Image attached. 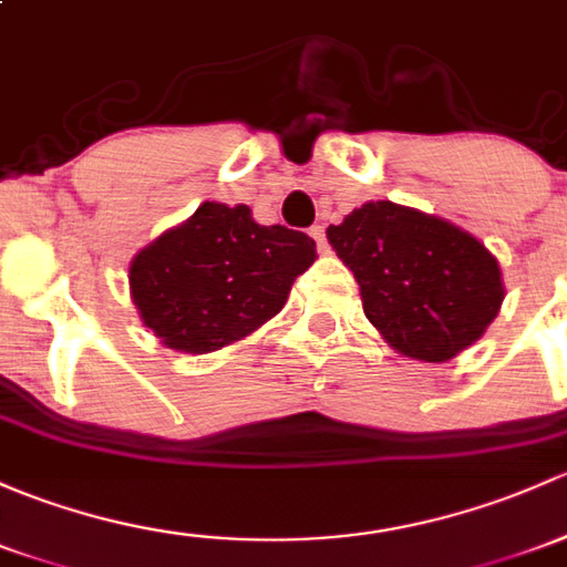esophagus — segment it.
Instances as JSON below:
<instances>
[{
  "label": "esophagus",
  "mask_w": 567,
  "mask_h": 567,
  "mask_svg": "<svg viewBox=\"0 0 567 567\" xmlns=\"http://www.w3.org/2000/svg\"><path fill=\"white\" fill-rule=\"evenodd\" d=\"M309 236L315 238V244H318L320 252H329V241H326V225H312V228H309Z\"/></svg>",
  "instance_id": "obj_1"
}]
</instances>
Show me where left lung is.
<instances>
[{
	"label": "left lung",
	"instance_id": "8db88e82",
	"mask_svg": "<svg viewBox=\"0 0 567 567\" xmlns=\"http://www.w3.org/2000/svg\"><path fill=\"white\" fill-rule=\"evenodd\" d=\"M326 236L361 285L369 323L410 359H454L497 318V260L445 219L372 200Z\"/></svg>",
	"mask_w": 567,
	"mask_h": 567
}]
</instances>
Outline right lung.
Wrapping results in <instances>:
<instances>
[{"label": "right lung", "instance_id": "1", "mask_svg": "<svg viewBox=\"0 0 567 567\" xmlns=\"http://www.w3.org/2000/svg\"><path fill=\"white\" fill-rule=\"evenodd\" d=\"M315 258L301 230L258 225L247 206L206 200L135 255L130 290L143 323L168 348L212 353L271 320Z\"/></svg>", "mask_w": 567, "mask_h": 567}]
</instances>
